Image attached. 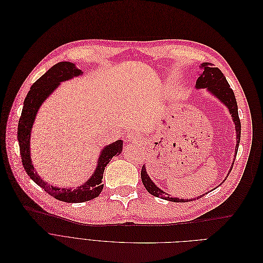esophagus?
<instances>
[{
	"instance_id": "obj_1",
	"label": "esophagus",
	"mask_w": 263,
	"mask_h": 263,
	"mask_svg": "<svg viewBox=\"0 0 263 263\" xmlns=\"http://www.w3.org/2000/svg\"><path fill=\"white\" fill-rule=\"evenodd\" d=\"M127 140L129 142H140L142 140V137L141 134L139 132H132L127 135Z\"/></svg>"
}]
</instances>
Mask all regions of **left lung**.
Wrapping results in <instances>:
<instances>
[{
  "instance_id": "obj_1",
  "label": "left lung",
  "mask_w": 263,
  "mask_h": 263,
  "mask_svg": "<svg viewBox=\"0 0 263 263\" xmlns=\"http://www.w3.org/2000/svg\"><path fill=\"white\" fill-rule=\"evenodd\" d=\"M199 68L201 69V71H200L199 77L196 82V89L197 90L206 89L208 92H210L212 95L215 96L217 99H219L220 103H222L228 108L229 114L231 115L232 121L234 123L235 133H236V144H235V155H234V157H236L237 148H239V143H240V138H241V122L239 119V112H237V104H236L234 93L230 87L226 77H224L223 73L220 71V69H218L217 67H214L211 63H202L199 66ZM234 160L235 159H233V161H232V165L229 169L228 176H229L230 171L232 170ZM141 180L145 187V190L149 194L155 196V197L168 200V201L187 202V201H193V200L199 199L202 196H204V194H203L201 196H198V197H196L194 199H190V200L189 199H180L178 197H174V198L171 197L169 194L160 190L158 186L155 185V183L151 180V178H149V176L147 174L146 168L144 165L142 166V170H141ZM224 180H223V182H224Z\"/></svg>"
}]
</instances>
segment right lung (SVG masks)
<instances>
[{
    "label": "right lung",
    "instance_id": "add662e5",
    "mask_svg": "<svg viewBox=\"0 0 263 263\" xmlns=\"http://www.w3.org/2000/svg\"><path fill=\"white\" fill-rule=\"evenodd\" d=\"M82 73L83 71L70 62H60V63L53 65L31 86L26 99H24L21 117L18 123V141L21 161L28 176L50 196L54 197L60 201L69 203L90 201V200L99 196L104 187L102 181L105 167L112 157L120 155L123 149V140H117L116 142L104 146L101 154H99V158L97 159V166L93 174L89 180L76 189H68V187H61L60 189V187L50 185L35 171L31 159L30 141L31 132L37 112L46 99L58 89L61 82L81 76Z\"/></svg>",
    "mask_w": 263,
    "mask_h": 263
}]
</instances>
